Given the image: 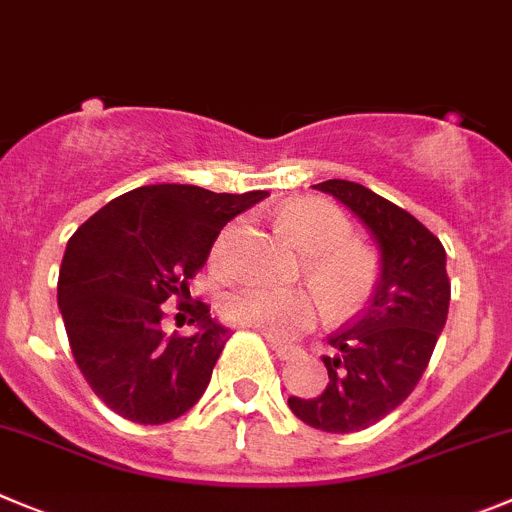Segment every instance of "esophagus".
Masks as SVG:
<instances>
[{"label":"esophagus","instance_id":"obj_1","mask_svg":"<svg viewBox=\"0 0 512 512\" xmlns=\"http://www.w3.org/2000/svg\"><path fill=\"white\" fill-rule=\"evenodd\" d=\"M270 348L275 351V356L283 358V361H288V358H295L300 353L298 346H288V343H283V341H270Z\"/></svg>","mask_w":512,"mask_h":512}]
</instances>
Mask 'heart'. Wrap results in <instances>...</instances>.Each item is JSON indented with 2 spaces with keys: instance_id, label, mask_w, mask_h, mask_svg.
<instances>
[{
  "instance_id": "1",
  "label": "heart",
  "mask_w": 512,
  "mask_h": 512,
  "mask_svg": "<svg viewBox=\"0 0 512 512\" xmlns=\"http://www.w3.org/2000/svg\"><path fill=\"white\" fill-rule=\"evenodd\" d=\"M285 232L305 252L303 272L312 288H262L250 285L227 293L219 303L224 321L252 328L270 338H293L308 331L318 315L321 300L336 321L358 315L381 283V257L374 247L353 240V224L346 214L323 199H295L278 212ZM237 224L222 234L217 257L227 255V247L237 234ZM322 298L318 299L317 295Z\"/></svg>"
}]
</instances>
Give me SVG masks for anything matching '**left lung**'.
<instances>
[{
  "instance_id": "left-lung-1",
  "label": "left lung",
  "mask_w": 512,
  "mask_h": 512,
  "mask_svg": "<svg viewBox=\"0 0 512 512\" xmlns=\"http://www.w3.org/2000/svg\"><path fill=\"white\" fill-rule=\"evenodd\" d=\"M346 204L381 247V283L369 308L328 343V384L313 399L290 396L298 419L321 432H361L407 399L427 371L450 310V278L442 242L407 209L356 181L315 184Z\"/></svg>"
}]
</instances>
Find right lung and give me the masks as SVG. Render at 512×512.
I'll list each match as a JSON object with an SVG mask.
<instances>
[{
    "instance_id": "obj_1",
    "label": "right lung",
    "mask_w": 512,
    "mask_h": 512,
    "mask_svg": "<svg viewBox=\"0 0 512 512\" xmlns=\"http://www.w3.org/2000/svg\"><path fill=\"white\" fill-rule=\"evenodd\" d=\"M267 191L214 194L191 184H151L121 194L70 237L57 280L65 331L80 374L105 407L136 424L189 412L212 379L229 331L189 298L224 224ZM169 297L198 323L191 337L163 333Z\"/></svg>"
}]
</instances>
